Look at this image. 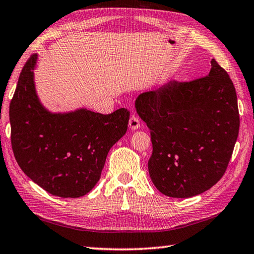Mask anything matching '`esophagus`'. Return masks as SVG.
Masks as SVG:
<instances>
[{
    "instance_id": "esophagus-1",
    "label": "esophagus",
    "mask_w": 254,
    "mask_h": 254,
    "mask_svg": "<svg viewBox=\"0 0 254 254\" xmlns=\"http://www.w3.org/2000/svg\"><path fill=\"white\" fill-rule=\"evenodd\" d=\"M140 127V121L139 118H138L137 116H132L130 117V119H129V128L131 129V130H136V129H138Z\"/></svg>"
}]
</instances>
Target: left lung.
I'll return each instance as SVG.
<instances>
[{"instance_id": "1", "label": "left lung", "mask_w": 254, "mask_h": 254, "mask_svg": "<svg viewBox=\"0 0 254 254\" xmlns=\"http://www.w3.org/2000/svg\"><path fill=\"white\" fill-rule=\"evenodd\" d=\"M135 106L150 129L148 170L161 193L190 198L222 178L240 117L236 88L216 60L207 76L190 82L170 80L140 94Z\"/></svg>"}]
</instances>
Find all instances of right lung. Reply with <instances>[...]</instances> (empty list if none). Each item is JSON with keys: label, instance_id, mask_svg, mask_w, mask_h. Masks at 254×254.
I'll return each instance as SVG.
<instances>
[{"label": "right lung", "instance_id": "right-lung-1", "mask_svg": "<svg viewBox=\"0 0 254 254\" xmlns=\"http://www.w3.org/2000/svg\"><path fill=\"white\" fill-rule=\"evenodd\" d=\"M36 59L32 55L24 65L9 104L14 157L24 174L49 193L82 197L97 184L108 151L126 133L129 112H49L36 94Z\"/></svg>", "mask_w": 254, "mask_h": 254}]
</instances>
